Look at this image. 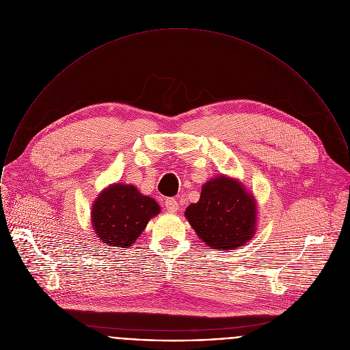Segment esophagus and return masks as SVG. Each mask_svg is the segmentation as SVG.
Returning <instances> with one entry per match:
<instances>
[{
    "mask_svg": "<svg viewBox=\"0 0 350 350\" xmlns=\"http://www.w3.org/2000/svg\"><path fill=\"white\" fill-rule=\"evenodd\" d=\"M165 208L169 212H177L178 211V203L176 199H166Z\"/></svg>",
    "mask_w": 350,
    "mask_h": 350,
    "instance_id": "1",
    "label": "esophagus"
}]
</instances>
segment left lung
<instances>
[{
    "instance_id": "1",
    "label": "left lung",
    "mask_w": 350,
    "mask_h": 350,
    "mask_svg": "<svg viewBox=\"0 0 350 350\" xmlns=\"http://www.w3.org/2000/svg\"><path fill=\"white\" fill-rule=\"evenodd\" d=\"M257 202L238 180L220 174L202 187L200 199L185 210L198 237L211 249L234 250L256 234Z\"/></svg>"
}]
</instances>
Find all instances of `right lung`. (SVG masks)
Masks as SVG:
<instances>
[{"label": "right lung", "instance_id": "1", "mask_svg": "<svg viewBox=\"0 0 350 350\" xmlns=\"http://www.w3.org/2000/svg\"><path fill=\"white\" fill-rule=\"evenodd\" d=\"M159 212L152 198L142 195L134 185L118 183L100 192L92 206L90 220L104 245L127 249Z\"/></svg>", "mask_w": 350, "mask_h": 350}]
</instances>
